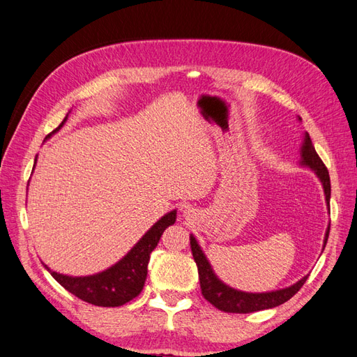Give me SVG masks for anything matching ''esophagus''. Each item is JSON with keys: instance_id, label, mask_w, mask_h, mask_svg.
<instances>
[{"instance_id": "obj_1", "label": "esophagus", "mask_w": 357, "mask_h": 357, "mask_svg": "<svg viewBox=\"0 0 357 357\" xmlns=\"http://www.w3.org/2000/svg\"><path fill=\"white\" fill-rule=\"evenodd\" d=\"M184 215H190V211H185V213H184Z\"/></svg>"}]
</instances>
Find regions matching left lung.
I'll list each match as a JSON object with an SVG mask.
<instances>
[{
	"instance_id": "8db88e82",
	"label": "left lung",
	"mask_w": 357,
	"mask_h": 357,
	"mask_svg": "<svg viewBox=\"0 0 357 357\" xmlns=\"http://www.w3.org/2000/svg\"><path fill=\"white\" fill-rule=\"evenodd\" d=\"M300 164L301 166H306L310 170L315 172L318 179L321 181L324 195H326V202L328 206L331 202V176H328L327 167L321 158L318 157V153L314 148L312 140H310L309 134H305L303 144H301L300 149ZM328 232H331V226L327 227L326 236H324V245L328 238ZM190 245H191V253H193V258L196 261L197 271H199V280H200V289H202V296L215 306L217 309L223 310V312H232V314H250L257 312V310L264 309H271L276 307L282 303H285L296 292L305 285L307 276L301 278L294 285L288 288L278 289V291H270V292H244L234 289L229 285H226L220 279L215 276L214 270L211 268V264L208 262L205 253L200 249L196 238L193 235H190Z\"/></svg>"
}]
</instances>
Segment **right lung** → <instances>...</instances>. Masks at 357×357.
<instances>
[{"mask_svg": "<svg viewBox=\"0 0 357 357\" xmlns=\"http://www.w3.org/2000/svg\"><path fill=\"white\" fill-rule=\"evenodd\" d=\"M66 119L68 116L51 134L57 132L63 126V123L66 122ZM175 222L176 211L173 209V211L162 215L121 261L105 271L93 274V276L72 278L66 276V274L52 271L47 266L45 267H47V270L51 273V276L56 279L63 288L68 289L83 301L102 307L122 306L128 303V301L135 298L142 292L146 276H148V264L151 253L157 248V244L161 238L162 232L166 231V227L172 226Z\"/></svg>", "mask_w": 357, "mask_h": 357, "instance_id": "right-lung-1", "label": "right lung"}]
</instances>
